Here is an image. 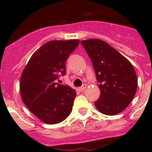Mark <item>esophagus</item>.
<instances>
[{
    "mask_svg": "<svg viewBox=\"0 0 152 152\" xmlns=\"http://www.w3.org/2000/svg\"><path fill=\"white\" fill-rule=\"evenodd\" d=\"M86 88H87V85H86V84H83V85L82 86V87H80V88H79V91L82 92V91H83L85 90Z\"/></svg>",
    "mask_w": 152,
    "mask_h": 152,
    "instance_id": "1",
    "label": "esophagus"
}]
</instances>
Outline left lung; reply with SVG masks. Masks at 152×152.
Listing matches in <instances>:
<instances>
[{
  "instance_id": "obj_1",
  "label": "left lung",
  "mask_w": 152,
  "mask_h": 152,
  "mask_svg": "<svg viewBox=\"0 0 152 152\" xmlns=\"http://www.w3.org/2000/svg\"><path fill=\"white\" fill-rule=\"evenodd\" d=\"M91 60L100 89L95 102L96 108L106 115L122 112L137 90V73L129 60L110 45L100 39L81 41Z\"/></svg>"
}]
</instances>
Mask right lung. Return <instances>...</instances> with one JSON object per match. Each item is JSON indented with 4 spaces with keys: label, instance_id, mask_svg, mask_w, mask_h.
Masks as SVG:
<instances>
[{
    "label": "right lung",
    "instance_id": "1",
    "mask_svg": "<svg viewBox=\"0 0 152 152\" xmlns=\"http://www.w3.org/2000/svg\"><path fill=\"white\" fill-rule=\"evenodd\" d=\"M80 40H53L33 53L20 77V91L23 103L42 122L53 125L70 114L76 91L57 83L66 73L65 62Z\"/></svg>",
    "mask_w": 152,
    "mask_h": 152
}]
</instances>
